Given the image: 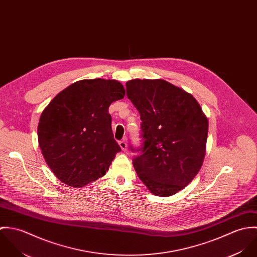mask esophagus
Listing matches in <instances>:
<instances>
[{
    "label": "esophagus",
    "instance_id": "esophagus-1",
    "mask_svg": "<svg viewBox=\"0 0 257 257\" xmlns=\"http://www.w3.org/2000/svg\"><path fill=\"white\" fill-rule=\"evenodd\" d=\"M118 145H119V147H120V148H121L123 151H125V150L127 149V145H126V143H125L124 140L119 141V142H118Z\"/></svg>",
    "mask_w": 257,
    "mask_h": 257
}]
</instances>
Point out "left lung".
Masks as SVG:
<instances>
[{
  "instance_id": "1",
  "label": "left lung",
  "mask_w": 257,
  "mask_h": 257,
  "mask_svg": "<svg viewBox=\"0 0 257 257\" xmlns=\"http://www.w3.org/2000/svg\"><path fill=\"white\" fill-rule=\"evenodd\" d=\"M126 96L141 114L142 146L133 164L156 196L176 194L199 172L206 150L208 119L196 99L161 79L125 83Z\"/></svg>"
}]
</instances>
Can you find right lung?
Instances as JSON below:
<instances>
[{"label":"right lung","instance_id":"1","mask_svg":"<svg viewBox=\"0 0 257 257\" xmlns=\"http://www.w3.org/2000/svg\"><path fill=\"white\" fill-rule=\"evenodd\" d=\"M123 96V86L115 80H81L61 91L42 111L38 144L61 182L81 188L106 174L121 150L113 139L109 107Z\"/></svg>","mask_w":257,"mask_h":257}]
</instances>
